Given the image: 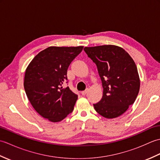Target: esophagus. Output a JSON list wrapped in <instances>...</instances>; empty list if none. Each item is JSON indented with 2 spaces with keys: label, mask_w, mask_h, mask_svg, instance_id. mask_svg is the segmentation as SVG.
Returning <instances> with one entry per match:
<instances>
[{
  "label": "esophagus",
  "mask_w": 160,
  "mask_h": 160,
  "mask_svg": "<svg viewBox=\"0 0 160 160\" xmlns=\"http://www.w3.org/2000/svg\"><path fill=\"white\" fill-rule=\"evenodd\" d=\"M88 91H89V89H87L86 90H84V91H82V92H81V93H82V95H83V96H84V95L87 94V93L88 92Z\"/></svg>",
  "instance_id": "1"
}]
</instances>
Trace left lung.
I'll list each match as a JSON object with an SVG mask.
<instances>
[{"label":"left lung","instance_id":"left-lung-1","mask_svg":"<svg viewBox=\"0 0 160 160\" xmlns=\"http://www.w3.org/2000/svg\"><path fill=\"white\" fill-rule=\"evenodd\" d=\"M88 57L96 63L103 87L101 100L93 107L108 119L125 113L134 103L140 87V80L134 60L122 47L101 45L84 47Z\"/></svg>","mask_w":160,"mask_h":160}]
</instances>
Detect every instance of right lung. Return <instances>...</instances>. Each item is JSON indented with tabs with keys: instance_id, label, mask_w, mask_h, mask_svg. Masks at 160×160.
<instances>
[{
	"instance_id": "right-lung-1",
	"label": "right lung",
	"mask_w": 160,
	"mask_h": 160,
	"mask_svg": "<svg viewBox=\"0 0 160 160\" xmlns=\"http://www.w3.org/2000/svg\"><path fill=\"white\" fill-rule=\"evenodd\" d=\"M83 47H49L37 54L27 67V96L37 113L50 122L62 120L73 110L78 96L63 85L68 67Z\"/></svg>"
}]
</instances>
